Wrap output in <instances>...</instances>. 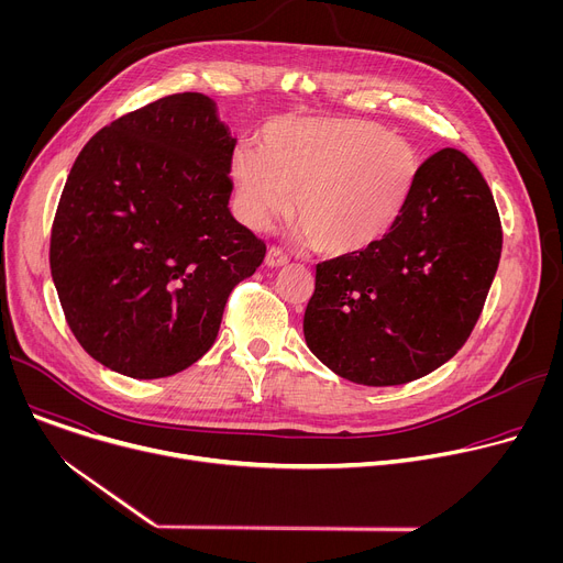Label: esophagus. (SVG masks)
<instances>
[{
  "label": "esophagus",
  "instance_id": "34e87169",
  "mask_svg": "<svg viewBox=\"0 0 563 563\" xmlns=\"http://www.w3.org/2000/svg\"><path fill=\"white\" fill-rule=\"evenodd\" d=\"M289 263V258L280 252V250H276V247H272L269 252H267V256H265V265L269 267V269H280V267H285Z\"/></svg>",
  "mask_w": 563,
  "mask_h": 563
}]
</instances>
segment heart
<instances>
[{
    "label": "heart",
    "mask_w": 563,
    "mask_h": 563,
    "mask_svg": "<svg viewBox=\"0 0 563 563\" xmlns=\"http://www.w3.org/2000/svg\"><path fill=\"white\" fill-rule=\"evenodd\" d=\"M419 169V153L406 137L358 118H272L258 133V148L240 146L231 157L245 224L267 229L291 202L300 238L332 256L363 252L385 238Z\"/></svg>",
    "instance_id": "heart-1"
}]
</instances>
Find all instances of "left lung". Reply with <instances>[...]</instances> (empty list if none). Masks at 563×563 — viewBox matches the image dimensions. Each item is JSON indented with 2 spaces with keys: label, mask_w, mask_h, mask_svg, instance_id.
I'll list each match as a JSON object with an SVG mask.
<instances>
[{
  "label": "left lung",
  "mask_w": 563,
  "mask_h": 563,
  "mask_svg": "<svg viewBox=\"0 0 563 563\" xmlns=\"http://www.w3.org/2000/svg\"><path fill=\"white\" fill-rule=\"evenodd\" d=\"M501 222L472 159L441 148L376 245L320 263L302 332L334 374L369 387L421 378L450 361L484 309Z\"/></svg>",
  "instance_id": "1"
}]
</instances>
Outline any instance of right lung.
I'll list each match as a JSON object with an SVG mask.
<instances>
[{"label":"right lung","mask_w":563,"mask_h":563,"mask_svg":"<svg viewBox=\"0 0 563 563\" xmlns=\"http://www.w3.org/2000/svg\"><path fill=\"white\" fill-rule=\"evenodd\" d=\"M235 137L202 93L159 98L98 131L66 178L51 276L98 363L165 378L213 345L265 243L229 211Z\"/></svg>","instance_id":"add662e5"}]
</instances>
